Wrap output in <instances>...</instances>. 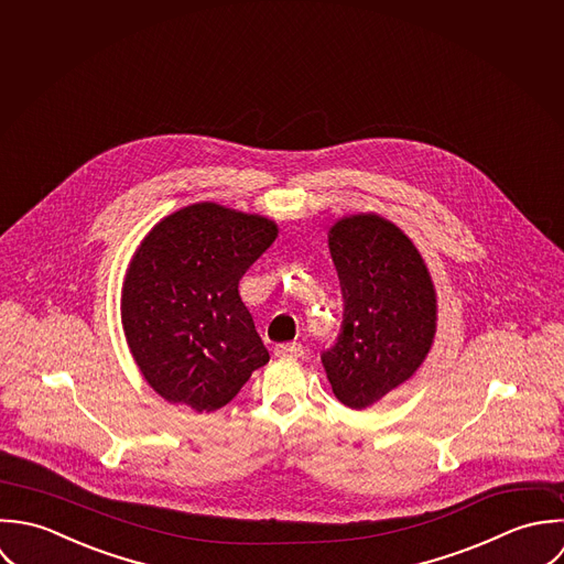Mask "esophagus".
<instances>
[{
    "label": "esophagus",
    "mask_w": 564,
    "mask_h": 564,
    "mask_svg": "<svg viewBox=\"0 0 564 564\" xmlns=\"http://www.w3.org/2000/svg\"><path fill=\"white\" fill-rule=\"evenodd\" d=\"M274 355L276 357H290V359H299L305 355V348L303 344H296V341H290V344H279L274 348Z\"/></svg>",
    "instance_id": "obj_1"
}]
</instances>
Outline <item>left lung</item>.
Wrapping results in <instances>:
<instances>
[{
	"label": "left lung",
	"instance_id": "8db88e82",
	"mask_svg": "<svg viewBox=\"0 0 564 564\" xmlns=\"http://www.w3.org/2000/svg\"><path fill=\"white\" fill-rule=\"evenodd\" d=\"M327 237L344 314L323 366L339 403L366 410L427 359L438 327L436 285L414 241L379 214L344 216Z\"/></svg>",
	"mask_w": 564,
	"mask_h": 564
}]
</instances>
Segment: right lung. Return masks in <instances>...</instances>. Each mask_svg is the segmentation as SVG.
Masks as SVG:
<instances>
[{"instance_id": "right-lung-1", "label": "right lung", "mask_w": 564, "mask_h": 564, "mask_svg": "<svg viewBox=\"0 0 564 564\" xmlns=\"http://www.w3.org/2000/svg\"><path fill=\"white\" fill-rule=\"evenodd\" d=\"M276 237L265 216L196 203L141 239L121 283V327L159 397L216 412L270 361L237 285Z\"/></svg>"}]
</instances>
